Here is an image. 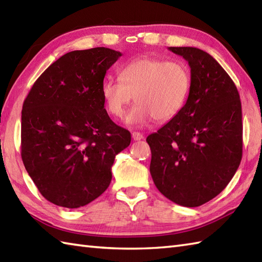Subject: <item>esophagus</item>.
I'll return each instance as SVG.
<instances>
[{
  "instance_id": "1",
  "label": "esophagus",
  "mask_w": 262,
  "mask_h": 262,
  "mask_svg": "<svg viewBox=\"0 0 262 262\" xmlns=\"http://www.w3.org/2000/svg\"><path fill=\"white\" fill-rule=\"evenodd\" d=\"M132 137H133V140H134V141H141V140H143V138H144L143 134H142V133H140V132H133L132 133Z\"/></svg>"
}]
</instances>
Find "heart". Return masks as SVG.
<instances>
[{
  "label": "heart",
  "instance_id": "obj_1",
  "mask_svg": "<svg viewBox=\"0 0 262 262\" xmlns=\"http://www.w3.org/2000/svg\"><path fill=\"white\" fill-rule=\"evenodd\" d=\"M190 86V72L183 63L143 57L126 64L120 71V80L104 79L101 97L109 114L120 118L135 96L137 103L126 121L143 125L153 118H173L185 105Z\"/></svg>",
  "mask_w": 262,
  "mask_h": 262
}]
</instances>
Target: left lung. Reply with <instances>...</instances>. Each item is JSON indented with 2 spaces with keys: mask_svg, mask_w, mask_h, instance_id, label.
I'll return each mask as SVG.
<instances>
[{
  "mask_svg": "<svg viewBox=\"0 0 262 262\" xmlns=\"http://www.w3.org/2000/svg\"><path fill=\"white\" fill-rule=\"evenodd\" d=\"M190 66L186 104L148 135L149 165L159 191L197 207L224 190L242 159V109L237 89L217 60L194 47H169Z\"/></svg>",
  "mask_w": 262,
  "mask_h": 262,
  "instance_id": "left-lung-1",
  "label": "left lung"
}]
</instances>
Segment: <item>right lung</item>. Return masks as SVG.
I'll use <instances>...</instances> for the list:
<instances>
[{
    "instance_id": "1",
    "label": "right lung",
    "mask_w": 262,
    "mask_h": 262,
    "mask_svg": "<svg viewBox=\"0 0 262 262\" xmlns=\"http://www.w3.org/2000/svg\"><path fill=\"white\" fill-rule=\"evenodd\" d=\"M121 56L97 47L74 51L54 62L33 83L22 105L21 158L48 202L85 206L110 185L116 155L130 133L110 119L101 83Z\"/></svg>"
}]
</instances>
